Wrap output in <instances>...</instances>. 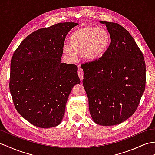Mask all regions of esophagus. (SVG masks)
Returning a JSON list of instances; mask_svg holds the SVG:
<instances>
[{
	"instance_id": "34e87169",
	"label": "esophagus",
	"mask_w": 155,
	"mask_h": 155,
	"mask_svg": "<svg viewBox=\"0 0 155 155\" xmlns=\"http://www.w3.org/2000/svg\"><path fill=\"white\" fill-rule=\"evenodd\" d=\"M78 74L79 78H80V79H81V81H82L83 80V77H84V72H83V70L82 68L78 69Z\"/></svg>"
}]
</instances>
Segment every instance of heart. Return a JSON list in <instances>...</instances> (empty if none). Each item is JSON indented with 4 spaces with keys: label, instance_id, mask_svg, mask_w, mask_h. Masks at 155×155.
<instances>
[{
    "label": "heart",
    "instance_id": "obj_1",
    "mask_svg": "<svg viewBox=\"0 0 155 155\" xmlns=\"http://www.w3.org/2000/svg\"><path fill=\"white\" fill-rule=\"evenodd\" d=\"M70 45L63 46V51L72 59L82 53L88 61H96L105 54L110 43V36L104 28L87 25L74 30L70 35Z\"/></svg>",
    "mask_w": 155,
    "mask_h": 155
}]
</instances>
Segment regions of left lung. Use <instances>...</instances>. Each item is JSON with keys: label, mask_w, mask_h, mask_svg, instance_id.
Masks as SVG:
<instances>
[{"label": "left lung", "mask_w": 155, "mask_h": 155, "mask_svg": "<svg viewBox=\"0 0 155 155\" xmlns=\"http://www.w3.org/2000/svg\"><path fill=\"white\" fill-rule=\"evenodd\" d=\"M111 42L105 54L82 63L83 86L93 120L102 126L125 121L136 111L145 88L144 56L128 31L117 23L100 21Z\"/></svg>", "instance_id": "left-lung-1"}]
</instances>
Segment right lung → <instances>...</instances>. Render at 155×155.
I'll return each mask as SVG.
<instances>
[{"label": "right lung", "instance_id": "add662e5", "mask_svg": "<svg viewBox=\"0 0 155 155\" xmlns=\"http://www.w3.org/2000/svg\"><path fill=\"white\" fill-rule=\"evenodd\" d=\"M77 23H59L28 35L11 59L10 91L15 109L39 128L60 124L67 99L80 84L78 67L61 63L67 34Z\"/></svg>", "mask_w": 155, "mask_h": 155}]
</instances>
